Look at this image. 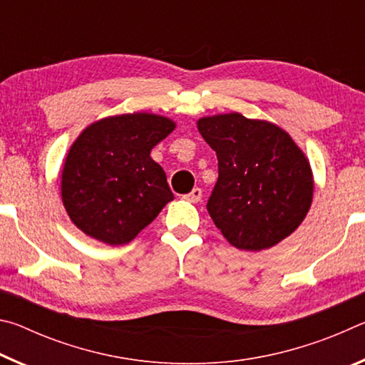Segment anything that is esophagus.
Instances as JSON below:
<instances>
[{
	"mask_svg": "<svg viewBox=\"0 0 365 365\" xmlns=\"http://www.w3.org/2000/svg\"><path fill=\"white\" fill-rule=\"evenodd\" d=\"M201 196H202L201 188H193L188 195H183V200H187L190 202H197L201 200Z\"/></svg>",
	"mask_w": 365,
	"mask_h": 365,
	"instance_id": "obj_1",
	"label": "esophagus"
}]
</instances>
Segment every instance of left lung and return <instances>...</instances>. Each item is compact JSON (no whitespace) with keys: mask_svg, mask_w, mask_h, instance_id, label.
I'll return each mask as SVG.
<instances>
[{"mask_svg":"<svg viewBox=\"0 0 365 365\" xmlns=\"http://www.w3.org/2000/svg\"><path fill=\"white\" fill-rule=\"evenodd\" d=\"M196 125L217 154L207 211L227 242L262 251L289 237L314 196L311 164L289 133L240 113L201 117Z\"/></svg>","mask_w":365,"mask_h":365,"instance_id":"left-lung-1","label":"left lung"}]
</instances>
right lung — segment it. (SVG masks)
<instances>
[{"label":"right lung","instance_id":"1","mask_svg":"<svg viewBox=\"0 0 365 365\" xmlns=\"http://www.w3.org/2000/svg\"><path fill=\"white\" fill-rule=\"evenodd\" d=\"M175 122L135 113L91 123L73 141L61 174V197L78 230L110 246L127 245L174 195L150 156Z\"/></svg>","mask_w":365,"mask_h":365}]
</instances>
